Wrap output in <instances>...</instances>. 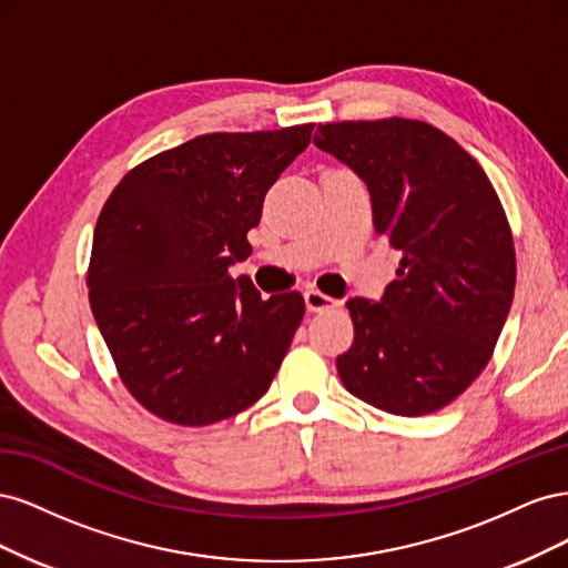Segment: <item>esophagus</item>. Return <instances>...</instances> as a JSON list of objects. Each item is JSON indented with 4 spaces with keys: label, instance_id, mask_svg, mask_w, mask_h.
<instances>
[{
    "label": "esophagus",
    "instance_id": "34e87169",
    "mask_svg": "<svg viewBox=\"0 0 568 568\" xmlns=\"http://www.w3.org/2000/svg\"><path fill=\"white\" fill-rule=\"evenodd\" d=\"M303 296H305V305H307V311H313V313L329 311V307H336V305H338V301H334L332 296L322 294V291H317V288H307Z\"/></svg>",
    "mask_w": 568,
    "mask_h": 568
}]
</instances>
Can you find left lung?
<instances>
[{
	"mask_svg": "<svg viewBox=\"0 0 568 568\" xmlns=\"http://www.w3.org/2000/svg\"><path fill=\"white\" fill-rule=\"evenodd\" d=\"M315 146L372 196L374 230L403 253L379 303L351 298L355 341L336 369L355 398L419 417L484 372L509 315L517 257L490 180L453 136L407 118L320 125Z\"/></svg>",
	"mask_w": 568,
	"mask_h": 568,
	"instance_id": "left-lung-1",
	"label": "left lung"
}]
</instances>
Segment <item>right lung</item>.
I'll return each instance as SVG.
<instances>
[{
	"label": "right lung",
	"mask_w": 568,
	"mask_h": 568,
	"mask_svg": "<svg viewBox=\"0 0 568 568\" xmlns=\"http://www.w3.org/2000/svg\"><path fill=\"white\" fill-rule=\"evenodd\" d=\"M315 125L213 132L118 182L94 227L90 305L125 388L151 415L215 424L267 393L305 313L230 265L251 255L267 189Z\"/></svg>",
	"instance_id": "1"
}]
</instances>
